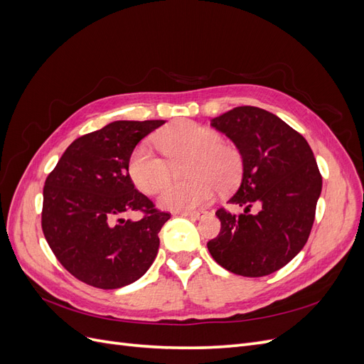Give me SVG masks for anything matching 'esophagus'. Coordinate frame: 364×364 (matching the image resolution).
<instances>
[{
  "mask_svg": "<svg viewBox=\"0 0 364 364\" xmlns=\"http://www.w3.org/2000/svg\"><path fill=\"white\" fill-rule=\"evenodd\" d=\"M206 214V211H179L178 215L188 217V218H200Z\"/></svg>",
  "mask_w": 364,
  "mask_h": 364,
  "instance_id": "1",
  "label": "esophagus"
}]
</instances>
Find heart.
<instances>
[{"instance_id":"1","label":"heart","mask_w":364,"mask_h":364,"mask_svg":"<svg viewBox=\"0 0 364 364\" xmlns=\"http://www.w3.org/2000/svg\"><path fill=\"white\" fill-rule=\"evenodd\" d=\"M156 146L168 158L141 144L132 151L129 173L132 181L146 194H155L167 183L171 164L183 162L188 182H173L162 190L159 205L174 211H191L211 200L218 186L229 190L238 182L241 174V158L238 151L222 142V135L188 119H179L159 130Z\"/></svg>"}]
</instances>
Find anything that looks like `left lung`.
<instances>
[{"label": "left lung", "instance_id": "1", "mask_svg": "<svg viewBox=\"0 0 364 364\" xmlns=\"http://www.w3.org/2000/svg\"><path fill=\"white\" fill-rule=\"evenodd\" d=\"M243 158V179L229 203L243 214L217 209L222 228L208 241L213 258L235 274L266 277L305 246L322 191V174L306 139L274 114L238 106L211 119ZM252 205L258 213H250Z\"/></svg>", "mask_w": 364, "mask_h": 364}]
</instances>
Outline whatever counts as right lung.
Returning a JSON list of instances; mask_svg holds the SVG:
<instances>
[{
    "instance_id": "add662e5",
    "label": "right lung",
    "mask_w": 364,
    "mask_h": 364,
    "mask_svg": "<svg viewBox=\"0 0 364 364\" xmlns=\"http://www.w3.org/2000/svg\"><path fill=\"white\" fill-rule=\"evenodd\" d=\"M164 119L114 121L71 142L43 185L42 230L74 278L112 290L135 282L155 261L170 213L139 193L129 174L138 142ZM139 210L138 223L124 220Z\"/></svg>"
}]
</instances>
